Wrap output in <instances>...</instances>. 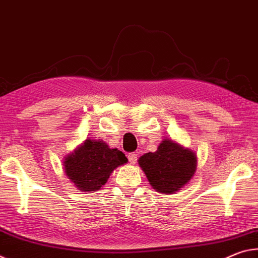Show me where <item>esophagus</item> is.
I'll use <instances>...</instances> for the list:
<instances>
[{"mask_svg":"<svg viewBox=\"0 0 258 258\" xmlns=\"http://www.w3.org/2000/svg\"><path fill=\"white\" fill-rule=\"evenodd\" d=\"M128 159H129V162L134 164V163H136L137 159H138V155L136 153H130L128 155Z\"/></svg>","mask_w":258,"mask_h":258,"instance_id":"obj_1","label":"esophagus"}]
</instances>
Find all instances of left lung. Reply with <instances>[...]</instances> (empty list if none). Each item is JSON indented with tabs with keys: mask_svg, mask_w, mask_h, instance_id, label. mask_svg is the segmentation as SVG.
Masks as SVG:
<instances>
[{
	"mask_svg": "<svg viewBox=\"0 0 258 258\" xmlns=\"http://www.w3.org/2000/svg\"><path fill=\"white\" fill-rule=\"evenodd\" d=\"M197 160L192 150L164 138L157 151L142 155L138 164L155 191L174 194L192 179L197 171Z\"/></svg>",
	"mask_w": 258,
	"mask_h": 258,
	"instance_id": "8db88e82",
	"label": "left lung"
}]
</instances>
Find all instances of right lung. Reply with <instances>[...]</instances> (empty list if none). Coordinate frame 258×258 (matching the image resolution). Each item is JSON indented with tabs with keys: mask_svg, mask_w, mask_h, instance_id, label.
I'll return each instance as SVG.
<instances>
[{
	"mask_svg": "<svg viewBox=\"0 0 258 258\" xmlns=\"http://www.w3.org/2000/svg\"><path fill=\"white\" fill-rule=\"evenodd\" d=\"M128 159L104 141L87 138L64 159V171L79 191L96 192L106 184L112 172Z\"/></svg>",
	"mask_w": 258,
	"mask_h": 258,
	"instance_id": "add662e5",
	"label": "right lung"
}]
</instances>
